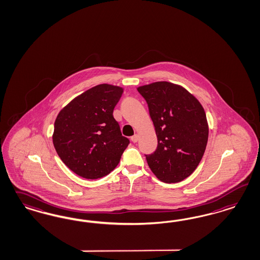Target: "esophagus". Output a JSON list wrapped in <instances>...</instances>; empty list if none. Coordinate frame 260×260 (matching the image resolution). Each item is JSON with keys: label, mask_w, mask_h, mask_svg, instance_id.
<instances>
[{"label": "esophagus", "mask_w": 260, "mask_h": 260, "mask_svg": "<svg viewBox=\"0 0 260 260\" xmlns=\"http://www.w3.org/2000/svg\"><path fill=\"white\" fill-rule=\"evenodd\" d=\"M131 140H132L134 143L137 142V141H138V135H136V134H135V135H133V136L131 137Z\"/></svg>", "instance_id": "1"}]
</instances>
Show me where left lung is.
<instances>
[{
	"mask_svg": "<svg viewBox=\"0 0 260 260\" xmlns=\"http://www.w3.org/2000/svg\"><path fill=\"white\" fill-rule=\"evenodd\" d=\"M137 90L148 104L157 137L155 152L146 154L149 167L165 183L188 178L202 160L208 139L203 106L185 88L168 81Z\"/></svg>",
	"mask_w": 260,
	"mask_h": 260,
	"instance_id": "left-lung-1",
	"label": "left lung"
}]
</instances>
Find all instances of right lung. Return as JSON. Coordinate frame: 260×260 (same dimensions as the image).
Wrapping results in <instances>:
<instances>
[{
    "instance_id": "obj_1",
    "label": "right lung",
    "mask_w": 260,
    "mask_h": 260,
    "mask_svg": "<svg viewBox=\"0 0 260 260\" xmlns=\"http://www.w3.org/2000/svg\"><path fill=\"white\" fill-rule=\"evenodd\" d=\"M123 88L99 84L86 90L59 111L53 143L63 163L84 179L108 175L129 144L113 117Z\"/></svg>"
}]
</instances>
